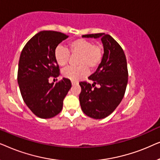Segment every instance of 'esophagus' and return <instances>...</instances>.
Returning <instances> with one entry per match:
<instances>
[{
	"label": "esophagus",
	"instance_id": "obj_1",
	"mask_svg": "<svg viewBox=\"0 0 160 160\" xmlns=\"http://www.w3.org/2000/svg\"><path fill=\"white\" fill-rule=\"evenodd\" d=\"M71 84L72 85H76V84H78V82H75V81H71Z\"/></svg>",
	"mask_w": 160,
	"mask_h": 160
}]
</instances>
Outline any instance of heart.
I'll list each match as a JSON object with an SVG mask.
<instances>
[{
    "instance_id": "heart-1",
    "label": "heart",
    "mask_w": 160,
    "mask_h": 160,
    "mask_svg": "<svg viewBox=\"0 0 160 160\" xmlns=\"http://www.w3.org/2000/svg\"><path fill=\"white\" fill-rule=\"evenodd\" d=\"M72 57H78L77 68L68 67L62 71L64 77L73 81L84 78L91 71L97 69L101 64L104 56L103 47L99 43L94 44L92 41L84 38H78L71 41L68 49L58 46L54 49V56L56 62L61 67L68 63Z\"/></svg>"
}]
</instances>
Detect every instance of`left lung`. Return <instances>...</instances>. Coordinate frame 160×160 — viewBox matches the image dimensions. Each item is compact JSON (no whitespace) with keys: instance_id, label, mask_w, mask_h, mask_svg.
Here are the masks:
<instances>
[{"instance_id":"1","label":"left lung","mask_w":160,"mask_h":160,"mask_svg":"<svg viewBox=\"0 0 160 160\" xmlns=\"http://www.w3.org/2000/svg\"><path fill=\"white\" fill-rule=\"evenodd\" d=\"M82 37L101 38L104 56L96 71L88 77L93 84L79 82L81 108L89 117L103 119L117 108L125 93L128 81L126 57L121 46L110 35L95 33Z\"/></svg>"}]
</instances>
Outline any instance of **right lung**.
I'll list each match as a JSON object with an SVG mask.
<instances>
[{
  "label": "right lung",
  "mask_w": 160,
  "mask_h": 160,
  "mask_svg": "<svg viewBox=\"0 0 160 160\" xmlns=\"http://www.w3.org/2000/svg\"><path fill=\"white\" fill-rule=\"evenodd\" d=\"M68 37L60 32L43 30L30 38L21 52L17 82L22 97L30 111L41 119L52 118L62 111L63 100L71 87L66 78L55 84L49 82V77L60 75L54 52Z\"/></svg>",
  "instance_id": "1"
}]
</instances>
